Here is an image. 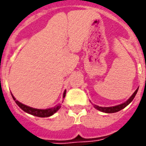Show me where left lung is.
<instances>
[{"label":"left lung","instance_id":"obj_1","mask_svg":"<svg viewBox=\"0 0 146 146\" xmlns=\"http://www.w3.org/2000/svg\"><path fill=\"white\" fill-rule=\"evenodd\" d=\"M138 88L135 90V92L132 94V96H131V97L127 100V101L123 102V103L120 104V105H116V106H111V107H101V106H98V105H94V108H95L96 109H97V110H99V111H102V112L107 113H111L118 112V111H121L122 109L125 108L127 105H129V104L133 101V100L134 99V97H135L136 94H137V93Z\"/></svg>","mask_w":146,"mask_h":146}]
</instances>
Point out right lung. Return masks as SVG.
Returning a JSON list of instances; mask_svg holds the SVG:
<instances>
[{"label":"right lung","instance_id":"1","mask_svg":"<svg viewBox=\"0 0 146 146\" xmlns=\"http://www.w3.org/2000/svg\"><path fill=\"white\" fill-rule=\"evenodd\" d=\"M66 95V90H64L63 94V98L65 97ZM12 96H13V100H15V103L19 106L20 108H21L24 111H25L26 113H27L29 114L33 115L35 117H48L53 115L56 112L58 111L60 109V108L62 107L61 106V104H58V105H56L54 107L50 108H46V109H38V108H31L27 105H24V104L21 103L20 102H18V100H16V99L13 96V95L12 94Z\"/></svg>","mask_w":146,"mask_h":146}]
</instances>
